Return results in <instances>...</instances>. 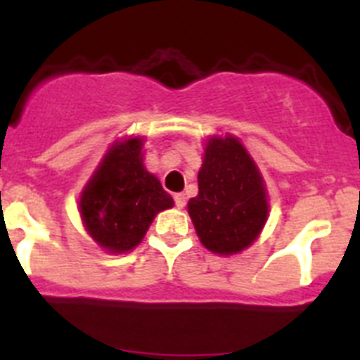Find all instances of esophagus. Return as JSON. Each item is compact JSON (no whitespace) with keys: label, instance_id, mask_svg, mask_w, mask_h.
<instances>
[{"label":"esophagus","instance_id":"34e87169","mask_svg":"<svg viewBox=\"0 0 360 360\" xmlns=\"http://www.w3.org/2000/svg\"><path fill=\"white\" fill-rule=\"evenodd\" d=\"M186 202H187V198L184 193H176V195H174V205H176L178 209L186 207Z\"/></svg>","mask_w":360,"mask_h":360}]
</instances>
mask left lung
<instances>
[{
    "label": "left lung",
    "instance_id": "8db88e82",
    "mask_svg": "<svg viewBox=\"0 0 360 360\" xmlns=\"http://www.w3.org/2000/svg\"><path fill=\"white\" fill-rule=\"evenodd\" d=\"M195 231L207 250L234 256L259 238L269 218L265 180L240 139L212 135L198 171V196L187 203Z\"/></svg>",
    "mask_w": 360,
    "mask_h": 360
}]
</instances>
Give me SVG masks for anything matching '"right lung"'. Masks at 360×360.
<instances>
[{"label":"right lung","mask_w":360,"mask_h":360,"mask_svg":"<svg viewBox=\"0 0 360 360\" xmlns=\"http://www.w3.org/2000/svg\"><path fill=\"white\" fill-rule=\"evenodd\" d=\"M174 205L144 165V136L117 139L79 198V214L91 240L110 254L141 243L158 212Z\"/></svg>","instance_id":"add662e5"}]
</instances>
